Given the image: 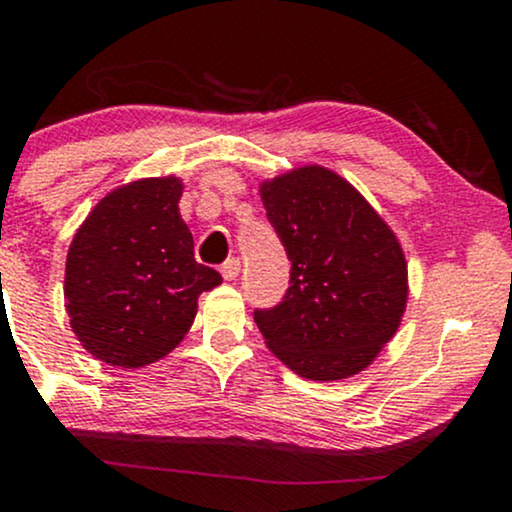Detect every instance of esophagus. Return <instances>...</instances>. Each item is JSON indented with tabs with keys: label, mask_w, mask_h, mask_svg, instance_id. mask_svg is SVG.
<instances>
[{
	"label": "esophagus",
	"mask_w": 512,
	"mask_h": 512,
	"mask_svg": "<svg viewBox=\"0 0 512 512\" xmlns=\"http://www.w3.org/2000/svg\"><path fill=\"white\" fill-rule=\"evenodd\" d=\"M238 274H240V260L238 257H228V260L221 264V276L226 281H233Z\"/></svg>",
	"instance_id": "1"
}]
</instances>
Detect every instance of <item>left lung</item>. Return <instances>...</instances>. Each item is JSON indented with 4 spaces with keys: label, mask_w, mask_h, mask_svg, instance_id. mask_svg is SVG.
<instances>
[{
    "label": "left lung",
    "mask_w": 512,
    "mask_h": 512,
    "mask_svg": "<svg viewBox=\"0 0 512 512\" xmlns=\"http://www.w3.org/2000/svg\"><path fill=\"white\" fill-rule=\"evenodd\" d=\"M260 195L291 276L274 308H255L257 327L293 373L349 378L390 342L407 305L395 233L349 182L320 166L264 182Z\"/></svg>",
    "instance_id": "obj_1"
}]
</instances>
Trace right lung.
Instances as JSON below:
<instances>
[{"mask_svg":"<svg viewBox=\"0 0 512 512\" xmlns=\"http://www.w3.org/2000/svg\"><path fill=\"white\" fill-rule=\"evenodd\" d=\"M180 195L178 178L117 187L72 240L64 276L72 330L110 366L139 368L166 356L190 330L199 293L223 281L195 260Z\"/></svg>","mask_w":512,"mask_h":512,"instance_id":"1","label":"right lung"}]
</instances>
